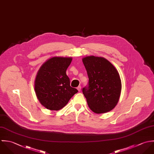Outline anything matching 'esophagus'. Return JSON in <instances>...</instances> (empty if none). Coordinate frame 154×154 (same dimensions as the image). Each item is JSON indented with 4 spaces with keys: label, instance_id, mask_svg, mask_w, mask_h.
<instances>
[{
    "label": "esophagus",
    "instance_id": "34e87169",
    "mask_svg": "<svg viewBox=\"0 0 154 154\" xmlns=\"http://www.w3.org/2000/svg\"><path fill=\"white\" fill-rule=\"evenodd\" d=\"M77 90L79 91V92H80V91H81V89H82V87H81L80 86H78V87H77Z\"/></svg>",
    "mask_w": 154,
    "mask_h": 154
}]
</instances>
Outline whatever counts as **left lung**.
<instances>
[{
    "instance_id": "obj_1",
    "label": "left lung",
    "mask_w": 154,
    "mask_h": 154,
    "mask_svg": "<svg viewBox=\"0 0 154 154\" xmlns=\"http://www.w3.org/2000/svg\"><path fill=\"white\" fill-rule=\"evenodd\" d=\"M83 62L89 77L82 89L91 109L96 114L111 111L117 104L122 90L120 75L110 62L102 57H86Z\"/></svg>"
}]
</instances>
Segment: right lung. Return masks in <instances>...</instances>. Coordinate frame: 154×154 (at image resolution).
Masks as SVG:
<instances>
[{
    "instance_id": "right-lung-1",
    "label": "right lung",
    "mask_w": 154,
    "mask_h": 154,
    "mask_svg": "<svg viewBox=\"0 0 154 154\" xmlns=\"http://www.w3.org/2000/svg\"><path fill=\"white\" fill-rule=\"evenodd\" d=\"M71 61V58L53 57L39 69L35 80V91L38 100L46 108L60 110L78 92L70 86L69 79L66 74Z\"/></svg>"
}]
</instances>
